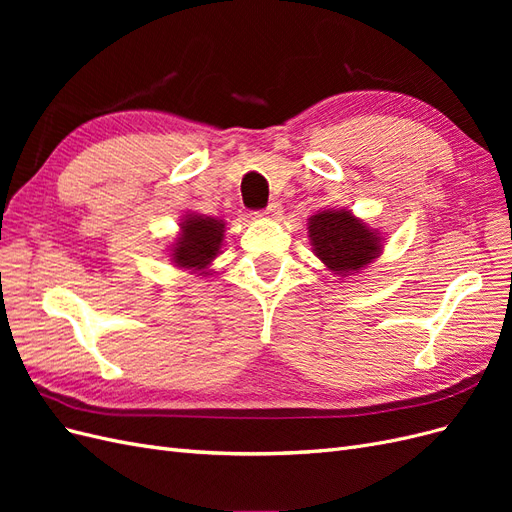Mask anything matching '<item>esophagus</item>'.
I'll return each mask as SVG.
<instances>
[{
  "mask_svg": "<svg viewBox=\"0 0 512 512\" xmlns=\"http://www.w3.org/2000/svg\"><path fill=\"white\" fill-rule=\"evenodd\" d=\"M258 215H260V218H271V220L280 218V215H282V205L280 203H269L267 209L258 211Z\"/></svg>",
  "mask_w": 512,
  "mask_h": 512,
  "instance_id": "1",
  "label": "esophagus"
}]
</instances>
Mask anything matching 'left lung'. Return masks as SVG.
<instances>
[{
  "label": "left lung",
  "mask_w": 512,
  "mask_h": 512,
  "mask_svg": "<svg viewBox=\"0 0 512 512\" xmlns=\"http://www.w3.org/2000/svg\"><path fill=\"white\" fill-rule=\"evenodd\" d=\"M314 254L339 275L359 273L380 252V237L346 209L320 211L307 222Z\"/></svg>",
  "instance_id": "obj_1"
}]
</instances>
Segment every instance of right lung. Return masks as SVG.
Here are the masks:
<instances>
[{
	"label": "right lung",
	"mask_w": 512,
	"mask_h": 512,
	"mask_svg": "<svg viewBox=\"0 0 512 512\" xmlns=\"http://www.w3.org/2000/svg\"><path fill=\"white\" fill-rule=\"evenodd\" d=\"M224 222L209 215H185L181 235L173 245V262L181 269H207L220 254L224 241Z\"/></svg>",
	"instance_id": "1"
}]
</instances>
